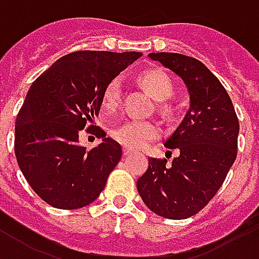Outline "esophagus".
<instances>
[{
  "label": "esophagus",
  "instance_id": "1",
  "mask_svg": "<svg viewBox=\"0 0 259 259\" xmlns=\"http://www.w3.org/2000/svg\"><path fill=\"white\" fill-rule=\"evenodd\" d=\"M132 152H133V151H132V149H130V148H123V155H124V156H127V155H130V154H132Z\"/></svg>",
  "mask_w": 259,
  "mask_h": 259
}]
</instances>
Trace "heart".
I'll list each match as a JSON object with an SVG mask.
<instances>
[{"label":"heart","instance_id":"obj_1","mask_svg":"<svg viewBox=\"0 0 259 259\" xmlns=\"http://www.w3.org/2000/svg\"><path fill=\"white\" fill-rule=\"evenodd\" d=\"M140 83L156 101H163L173 95V82L162 70L144 71L140 75ZM119 101L120 82L119 79H112L103 93V107L107 111H114L118 108ZM159 135L158 124L149 120H126L112 130L114 139L130 149L144 148L151 140L158 139Z\"/></svg>","mask_w":259,"mask_h":259}]
</instances>
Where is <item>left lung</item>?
<instances>
[{"mask_svg": "<svg viewBox=\"0 0 259 259\" xmlns=\"http://www.w3.org/2000/svg\"><path fill=\"white\" fill-rule=\"evenodd\" d=\"M183 79L189 108L164 141L177 158H148L137 180L145 206L160 217L184 220L202 210L221 188L237 154L239 120L225 88L202 61L180 53H149Z\"/></svg>", "mask_w": 259, "mask_h": 259, "instance_id": "8db88e82", "label": "left lung"}]
</instances>
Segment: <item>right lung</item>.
<instances>
[{
    "label": "right lung",
    "instance_id": "add662e5",
    "mask_svg": "<svg viewBox=\"0 0 259 259\" xmlns=\"http://www.w3.org/2000/svg\"><path fill=\"white\" fill-rule=\"evenodd\" d=\"M140 52L79 51L55 61L32 82L15 126L17 164L32 191L56 208L85 207L99 198L122 156L111 137L88 151L79 133L99 116L103 93Z\"/></svg>",
    "mask_w": 259,
    "mask_h": 259
}]
</instances>
